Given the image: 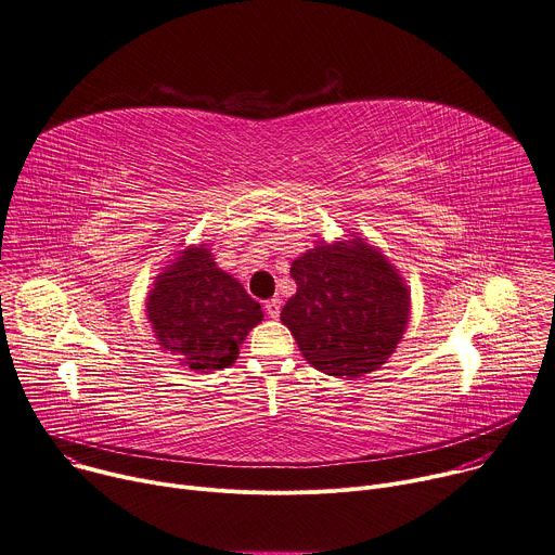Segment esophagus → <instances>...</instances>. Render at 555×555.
Returning a JSON list of instances; mask_svg holds the SVG:
<instances>
[{"label": "esophagus", "mask_w": 555, "mask_h": 555, "mask_svg": "<svg viewBox=\"0 0 555 555\" xmlns=\"http://www.w3.org/2000/svg\"><path fill=\"white\" fill-rule=\"evenodd\" d=\"M264 309H267V315H269L271 320H278V318H280V311H282V301H280L278 297H273V299H269V301L264 304Z\"/></svg>", "instance_id": "1"}]
</instances>
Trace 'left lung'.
<instances>
[{"label": "left lung", "instance_id": "8db88e82", "mask_svg": "<svg viewBox=\"0 0 555 555\" xmlns=\"http://www.w3.org/2000/svg\"><path fill=\"white\" fill-rule=\"evenodd\" d=\"M297 293L282 309L306 361L333 377L373 373L403 337L410 293L388 260L363 244H320L291 267Z\"/></svg>", "mask_w": 555, "mask_h": 555}]
</instances>
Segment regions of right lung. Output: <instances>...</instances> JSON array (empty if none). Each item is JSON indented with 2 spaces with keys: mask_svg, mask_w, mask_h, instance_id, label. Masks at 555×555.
<instances>
[{
  "mask_svg": "<svg viewBox=\"0 0 555 555\" xmlns=\"http://www.w3.org/2000/svg\"><path fill=\"white\" fill-rule=\"evenodd\" d=\"M147 315L158 344L203 373L231 365L246 333L262 322L260 304L216 267L205 244L190 246L158 275Z\"/></svg>",
  "mask_w": 555,
  "mask_h": 555,
  "instance_id": "add662e5",
  "label": "right lung"
}]
</instances>
